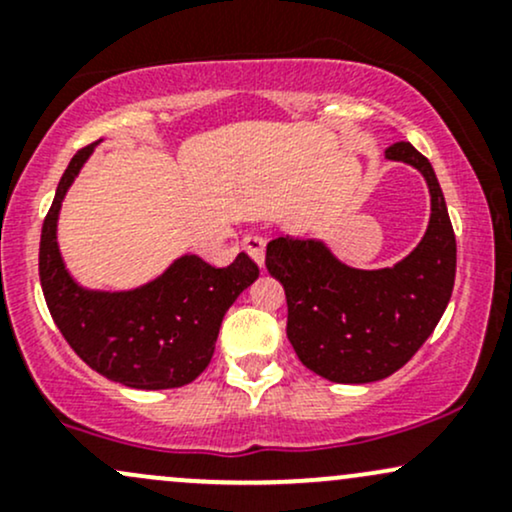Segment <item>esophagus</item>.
<instances>
[{
  "mask_svg": "<svg viewBox=\"0 0 512 512\" xmlns=\"http://www.w3.org/2000/svg\"><path fill=\"white\" fill-rule=\"evenodd\" d=\"M264 238L262 236H245L243 238V250L255 260L257 267H264Z\"/></svg>",
  "mask_w": 512,
  "mask_h": 512,
  "instance_id": "esophagus-1",
  "label": "esophagus"
}]
</instances>
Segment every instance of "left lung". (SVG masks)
I'll return each instance as SVG.
<instances>
[{
  "instance_id": "left-lung-1",
  "label": "left lung",
  "mask_w": 512,
  "mask_h": 512,
  "mask_svg": "<svg viewBox=\"0 0 512 512\" xmlns=\"http://www.w3.org/2000/svg\"><path fill=\"white\" fill-rule=\"evenodd\" d=\"M385 156L414 166L431 192L426 236L402 262L356 269L315 238L267 245L264 262L289 305L286 337L303 366L332 383H375L402 368L436 330L455 286V233L433 166L409 142Z\"/></svg>"
}]
</instances>
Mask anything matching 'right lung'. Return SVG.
Segmentation results:
<instances>
[{"mask_svg": "<svg viewBox=\"0 0 512 512\" xmlns=\"http://www.w3.org/2000/svg\"><path fill=\"white\" fill-rule=\"evenodd\" d=\"M96 144L76 151L57 185L40 233V286L62 337L103 378L134 390H170L197 378L214 356L226 310L260 276L245 252L216 269L182 255L132 291L84 289L57 245L62 199Z\"/></svg>", "mask_w": 512, "mask_h": 512, "instance_id": "add662e5", "label": "right lung"}]
</instances>
